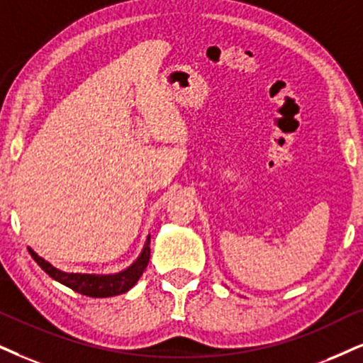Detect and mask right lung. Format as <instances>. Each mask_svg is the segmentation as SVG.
I'll return each mask as SVG.
<instances>
[{
  "label": "right lung",
  "instance_id": "obj_1",
  "mask_svg": "<svg viewBox=\"0 0 363 363\" xmlns=\"http://www.w3.org/2000/svg\"><path fill=\"white\" fill-rule=\"evenodd\" d=\"M149 245H150V238H147V241H145L144 251H142L135 263L128 266V268L123 269V272L116 273V274H82V273L60 272V269L50 264L48 261L40 258L33 250H28V251L31 258L38 263L40 268L43 269L48 277L57 279L58 283L65 284V286L72 288L73 291L80 293V295L91 296V298H108V296L122 295V293L128 291L137 281H139L142 273H144V269L147 268L149 264V258H150Z\"/></svg>",
  "mask_w": 363,
  "mask_h": 363
}]
</instances>
